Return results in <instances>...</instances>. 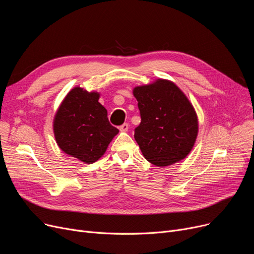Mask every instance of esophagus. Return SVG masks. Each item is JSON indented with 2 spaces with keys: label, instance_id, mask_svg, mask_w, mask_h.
I'll use <instances>...</instances> for the list:
<instances>
[{
  "label": "esophagus",
  "instance_id": "esophagus-1",
  "mask_svg": "<svg viewBox=\"0 0 254 254\" xmlns=\"http://www.w3.org/2000/svg\"><path fill=\"white\" fill-rule=\"evenodd\" d=\"M128 129V125L127 124H124L119 127V130L120 131H127Z\"/></svg>",
  "mask_w": 254,
  "mask_h": 254
}]
</instances>
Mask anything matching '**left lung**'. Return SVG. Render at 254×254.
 Returning a JSON list of instances; mask_svg holds the SVG:
<instances>
[{
    "mask_svg": "<svg viewBox=\"0 0 254 254\" xmlns=\"http://www.w3.org/2000/svg\"><path fill=\"white\" fill-rule=\"evenodd\" d=\"M138 101L141 124L135 140L149 163L166 167L182 161L197 136V116L192 105L172 81L157 79L132 90Z\"/></svg>",
    "mask_w": 254,
    "mask_h": 254,
    "instance_id": "8db88e82",
    "label": "left lung"
}]
</instances>
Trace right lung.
<instances>
[{"instance_id":"add662e5","label":"right lung","mask_w":254,"mask_h":254,"mask_svg":"<svg viewBox=\"0 0 254 254\" xmlns=\"http://www.w3.org/2000/svg\"><path fill=\"white\" fill-rule=\"evenodd\" d=\"M99 98L100 93L77 86L65 96L53 120L59 147L85 164L98 161L119 131L110 125Z\"/></svg>"}]
</instances>
